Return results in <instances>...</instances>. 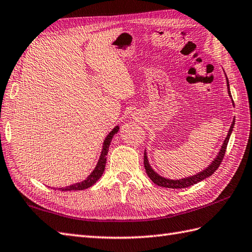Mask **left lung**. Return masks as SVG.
I'll use <instances>...</instances> for the list:
<instances>
[{"mask_svg":"<svg viewBox=\"0 0 252 252\" xmlns=\"http://www.w3.org/2000/svg\"><path fill=\"white\" fill-rule=\"evenodd\" d=\"M226 86H227L228 96H230L231 99H232V94H231V91H230V84H228L227 77H226ZM232 102H233V105H234L233 99H232ZM234 124H235V120H233V123H232V125L230 127V129H228V132H227V136L225 138V140L223 141L222 147H221V149L219 151V153H218V155L215 158V159L211 161L210 165H208V167H206L204 170L199 171L198 173H196V175L189 176V177H187V178H182V179H177V180H172V179L161 177L152 168V167H151V165L149 163V159H148L147 151L144 150L143 163H144L145 171H147V175L149 176V178L151 179V180H152L156 184V186L167 188V189H184V188L194 186V184H196V183H198L200 181H203L204 179L210 177L212 173H214L218 169V167L220 166L223 158H224L225 150H226V147H227L228 140H230L231 133L233 131Z\"/></svg>","mask_w":252,"mask_h":252,"instance_id":"obj_1","label":"left lung"}]
</instances>
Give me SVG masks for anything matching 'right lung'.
I'll return each instance as SVG.
<instances>
[{
    "label": "right lung",
    "instance_id": "1",
    "mask_svg": "<svg viewBox=\"0 0 252 252\" xmlns=\"http://www.w3.org/2000/svg\"><path fill=\"white\" fill-rule=\"evenodd\" d=\"M120 130V126H115L113 129H112L109 135L105 137L104 141H103V145H102V151H101V154L99 156V159H98V163L94 167V169L92 171L91 175H89L85 180H83L82 182H77L72 184V186L69 187H65V188H59L58 189L60 191H80V189H85L91 188L92 186H94V183H96L100 177L102 176V173L104 171L105 168V163H107V155L109 152V148H110V144L112 141V138L114 137L115 133H117V131Z\"/></svg>",
    "mask_w": 252,
    "mask_h": 252
}]
</instances>
